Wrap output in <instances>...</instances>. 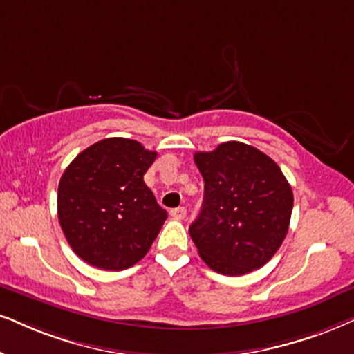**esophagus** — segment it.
I'll return each instance as SVG.
<instances>
[{
  "mask_svg": "<svg viewBox=\"0 0 354 354\" xmlns=\"http://www.w3.org/2000/svg\"><path fill=\"white\" fill-rule=\"evenodd\" d=\"M169 214H171V217L176 218V221H183V218L186 217V209L185 207L171 209V210H169Z\"/></svg>",
  "mask_w": 354,
  "mask_h": 354,
  "instance_id": "obj_1",
  "label": "esophagus"
}]
</instances>
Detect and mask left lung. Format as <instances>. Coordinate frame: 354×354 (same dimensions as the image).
I'll list each match as a JSON object with an SVG mask.
<instances>
[{
  "label": "left lung",
  "mask_w": 354,
  "mask_h": 354,
  "mask_svg": "<svg viewBox=\"0 0 354 354\" xmlns=\"http://www.w3.org/2000/svg\"><path fill=\"white\" fill-rule=\"evenodd\" d=\"M204 201L189 235L210 270L240 276L266 265L288 234L294 196L274 160L241 142L194 155Z\"/></svg>",
  "instance_id": "obj_1"
}]
</instances>
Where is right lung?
<instances>
[{
	"instance_id": "1",
	"label": "right lung",
	"mask_w": 354,
	"mask_h": 354,
	"mask_svg": "<svg viewBox=\"0 0 354 354\" xmlns=\"http://www.w3.org/2000/svg\"><path fill=\"white\" fill-rule=\"evenodd\" d=\"M156 151L111 137L71 162L58 183V222L71 250L88 265L122 271L140 261L167 221L144 174Z\"/></svg>"
}]
</instances>
